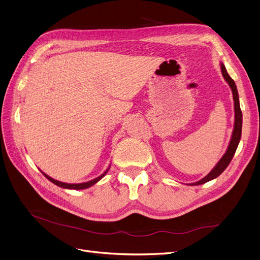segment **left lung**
<instances>
[{"mask_svg":"<svg viewBox=\"0 0 260 260\" xmlns=\"http://www.w3.org/2000/svg\"><path fill=\"white\" fill-rule=\"evenodd\" d=\"M220 71H222V75L224 77V79L226 80V82L229 84L230 89L233 91V98H234V102H235V125H234V131H233V135H232V139H230V142L228 145L227 151L225 154L222 156L218 160L217 164L215 165V167L211 170L209 174L203 178L201 180L195 182V183H190V185H200L204 184L206 182H209L211 180H213L215 178H217L222 172L227 168V166L229 165V162L232 161L236 150L238 148V145L240 142V139H241V133H242V111L241 108H240V103H239V94H238V90L235 81L232 79L226 71V67L223 63H220Z\"/></svg>","mask_w":260,"mask_h":260,"instance_id":"8db88e82","label":"left lung"}]
</instances>
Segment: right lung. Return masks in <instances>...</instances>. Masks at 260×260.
<instances>
[{
    "label": "right lung",
    "mask_w": 260,
    "mask_h": 260,
    "mask_svg": "<svg viewBox=\"0 0 260 260\" xmlns=\"http://www.w3.org/2000/svg\"><path fill=\"white\" fill-rule=\"evenodd\" d=\"M110 169V166H109V168L106 170L103 175H101L100 177H98V178H95V179H93V180H91V181H88V182H84V183H77V184H71V183H64V182H61V181H57V180H54V179H52V178H50L49 176L48 175H46L45 172H43L42 170V174L49 180L50 182H52L53 184H55V185H57V186H60V187H63V188H67V189H84V188H89V187H91L92 185H94L95 183H98V182L102 179V178H104L105 177V175L107 174L108 172V170Z\"/></svg>",
    "instance_id": "obj_1"
}]
</instances>
